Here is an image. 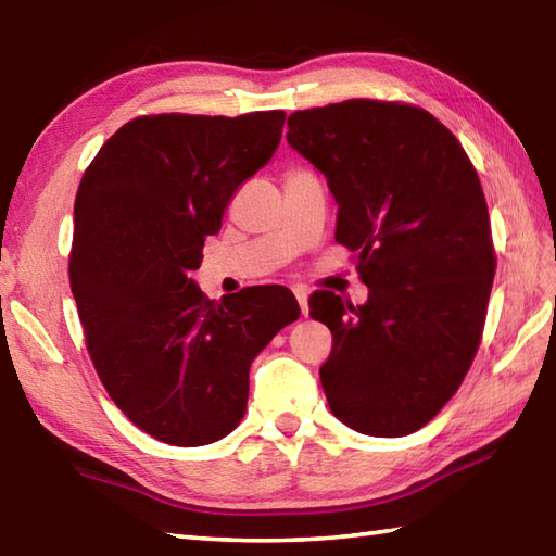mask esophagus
<instances>
[{
	"instance_id": "34e87169",
	"label": "esophagus",
	"mask_w": 556,
	"mask_h": 556,
	"mask_svg": "<svg viewBox=\"0 0 556 556\" xmlns=\"http://www.w3.org/2000/svg\"><path fill=\"white\" fill-rule=\"evenodd\" d=\"M293 296H296V301L301 305V313L308 315V289H305V287H293Z\"/></svg>"
}]
</instances>
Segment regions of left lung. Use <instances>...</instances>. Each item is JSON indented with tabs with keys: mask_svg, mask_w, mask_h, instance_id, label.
<instances>
[{
	"mask_svg": "<svg viewBox=\"0 0 556 556\" xmlns=\"http://www.w3.org/2000/svg\"><path fill=\"white\" fill-rule=\"evenodd\" d=\"M287 140L325 174L337 241L368 287L363 305L308 301L332 332L327 404L363 434L416 432L464 382L485 325L497 260L478 172L446 126L401 102L293 112Z\"/></svg>",
	"mask_w": 556,
	"mask_h": 556,
	"instance_id": "obj_1",
	"label": "left lung"
}]
</instances>
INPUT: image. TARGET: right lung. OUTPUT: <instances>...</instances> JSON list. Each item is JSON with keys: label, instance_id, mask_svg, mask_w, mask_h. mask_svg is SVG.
Instances as JSON below:
<instances>
[{"label": "right lung", "instance_id": "right-lung-1", "mask_svg": "<svg viewBox=\"0 0 556 556\" xmlns=\"http://www.w3.org/2000/svg\"><path fill=\"white\" fill-rule=\"evenodd\" d=\"M287 114H152L124 124L76 193L68 279L112 401L155 440L203 446L241 422L248 370L301 308L287 287L210 301L193 269Z\"/></svg>", "mask_w": 556, "mask_h": 556}]
</instances>
